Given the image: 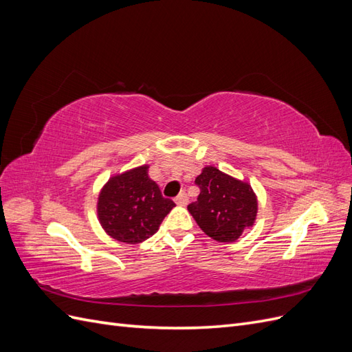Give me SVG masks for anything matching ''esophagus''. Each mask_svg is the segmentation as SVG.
<instances>
[{
  "mask_svg": "<svg viewBox=\"0 0 352 352\" xmlns=\"http://www.w3.org/2000/svg\"><path fill=\"white\" fill-rule=\"evenodd\" d=\"M176 204L177 206H180V207H184V206H186L188 204V195L185 194V192H182V194H179L177 197H176Z\"/></svg>",
  "mask_w": 352,
  "mask_h": 352,
  "instance_id": "esophagus-1",
  "label": "esophagus"
}]
</instances>
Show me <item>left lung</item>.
<instances>
[{"label": "left lung", "instance_id": "1", "mask_svg": "<svg viewBox=\"0 0 352 352\" xmlns=\"http://www.w3.org/2000/svg\"><path fill=\"white\" fill-rule=\"evenodd\" d=\"M195 184L201 192L188 211L206 235L217 242H235L245 229L252 228L258 201L248 182L207 166Z\"/></svg>", "mask_w": 352, "mask_h": 352}]
</instances>
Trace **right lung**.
I'll use <instances>...</instances> for the list:
<instances>
[{
    "label": "right lung",
    "mask_w": 352,
    "mask_h": 352,
    "mask_svg": "<svg viewBox=\"0 0 352 352\" xmlns=\"http://www.w3.org/2000/svg\"><path fill=\"white\" fill-rule=\"evenodd\" d=\"M148 167L144 164L111 176L98 195V220L116 241L140 243L148 239L175 207L148 176Z\"/></svg>",
    "instance_id": "right-lung-1"
}]
</instances>
